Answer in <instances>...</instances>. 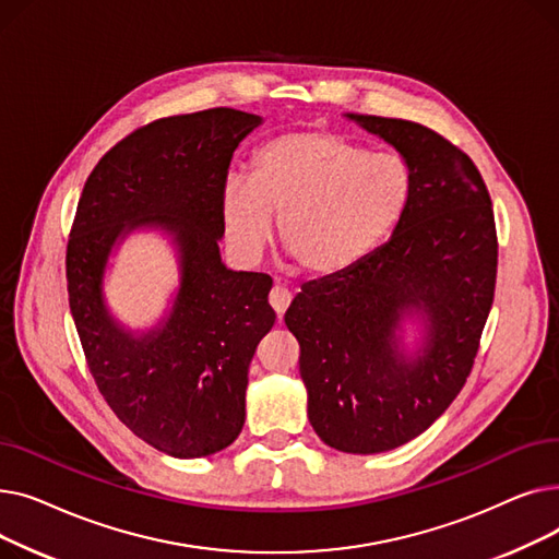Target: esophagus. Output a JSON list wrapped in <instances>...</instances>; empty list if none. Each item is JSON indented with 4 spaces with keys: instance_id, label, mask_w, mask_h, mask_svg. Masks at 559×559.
<instances>
[{
    "instance_id": "esophagus-1",
    "label": "esophagus",
    "mask_w": 559,
    "mask_h": 559,
    "mask_svg": "<svg viewBox=\"0 0 559 559\" xmlns=\"http://www.w3.org/2000/svg\"><path fill=\"white\" fill-rule=\"evenodd\" d=\"M289 301H292V292H289L287 287H283V285H274V287H272V292H270V304H272L274 312L278 314V319L285 314Z\"/></svg>"
}]
</instances>
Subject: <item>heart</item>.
<instances>
[{
  "label": "heart",
  "instance_id": "heart-1",
  "mask_svg": "<svg viewBox=\"0 0 559 559\" xmlns=\"http://www.w3.org/2000/svg\"><path fill=\"white\" fill-rule=\"evenodd\" d=\"M413 194V169L390 152L329 129L276 135L253 154L251 179L230 174L222 217L233 247L255 255L270 245L274 217L297 267L335 278L360 264L396 228Z\"/></svg>",
  "mask_w": 559,
  "mask_h": 559
}]
</instances>
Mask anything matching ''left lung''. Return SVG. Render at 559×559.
I'll return each mask as SVG.
<instances>
[{"mask_svg":"<svg viewBox=\"0 0 559 559\" xmlns=\"http://www.w3.org/2000/svg\"><path fill=\"white\" fill-rule=\"evenodd\" d=\"M344 117L407 160L413 194L383 247L301 287L285 326L301 346L321 442L371 455L428 430L460 394L491 310L498 245L483 176L455 144L417 122ZM407 323L418 333L413 349Z\"/></svg>","mask_w":559,"mask_h":559,"instance_id":"obj_1","label":"left lung"}]
</instances>
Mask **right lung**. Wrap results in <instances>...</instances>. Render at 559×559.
<instances>
[{"label":"right lung","mask_w":559,"mask_h":559,"mask_svg":"<svg viewBox=\"0 0 559 559\" xmlns=\"http://www.w3.org/2000/svg\"><path fill=\"white\" fill-rule=\"evenodd\" d=\"M262 117L211 108L133 131L97 163L68 242L70 310L95 383L142 442L205 457L245 426L249 365L274 326L272 278L222 262V190L238 144ZM175 249L180 285L150 330L122 325L105 301L109 260L133 231Z\"/></svg>","instance_id":"1"}]
</instances>
